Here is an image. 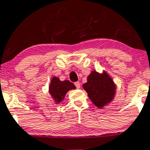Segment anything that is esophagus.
Listing matches in <instances>:
<instances>
[{"label":"esophagus","mask_w":150,"mask_h":150,"mask_svg":"<svg viewBox=\"0 0 150 150\" xmlns=\"http://www.w3.org/2000/svg\"><path fill=\"white\" fill-rule=\"evenodd\" d=\"M75 86H76V88L78 89H79L80 88H81V83H80L79 82H75Z\"/></svg>","instance_id":"obj_1"}]
</instances>
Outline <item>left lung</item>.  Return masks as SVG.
<instances>
[{
    "label": "left lung",
    "instance_id": "8db88e82",
    "mask_svg": "<svg viewBox=\"0 0 150 150\" xmlns=\"http://www.w3.org/2000/svg\"><path fill=\"white\" fill-rule=\"evenodd\" d=\"M83 88L93 104L99 109L110 104L115 96L116 85L105 71L102 73L92 71Z\"/></svg>",
    "mask_w": 150,
    "mask_h": 150
}]
</instances>
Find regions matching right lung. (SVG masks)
<instances>
[{
    "label": "right lung",
    "mask_w": 150,
    "mask_h": 150,
    "mask_svg": "<svg viewBox=\"0 0 150 150\" xmlns=\"http://www.w3.org/2000/svg\"><path fill=\"white\" fill-rule=\"evenodd\" d=\"M75 86L69 81H61L57 77H53L51 81L48 92L56 104H59L64 100L66 93L72 89H75Z\"/></svg>",
    "instance_id": "right-lung-1"
}]
</instances>
